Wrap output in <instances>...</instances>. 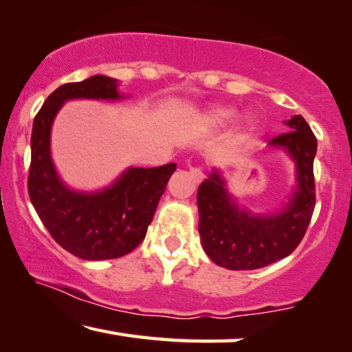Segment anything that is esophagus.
Returning a JSON list of instances; mask_svg holds the SVG:
<instances>
[{
	"label": "esophagus",
	"mask_w": 352,
	"mask_h": 352,
	"mask_svg": "<svg viewBox=\"0 0 352 352\" xmlns=\"http://www.w3.org/2000/svg\"><path fill=\"white\" fill-rule=\"evenodd\" d=\"M190 175L197 182H201L204 179V171L201 166H190Z\"/></svg>",
	"instance_id": "34e87169"
}]
</instances>
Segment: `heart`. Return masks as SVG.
Listing matches in <instances>:
<instances>
[{
    "instance_id": "b5f03b06",
    "label": "heart",
    "mask_w": 352,
    "mask_h": 352,
    "mask_svg": "<svg viewBox=\"0 0 352 352\" xmlns=\"http://www.w3.org/2000/svg\"><path fill=\"white\" fill-rule=\"evenodd\" d=\"M231 118V111L228 110H214L209 113V120L214 124H223Z\"/></svg>"
}]
</instances>
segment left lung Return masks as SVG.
Returning <instances> with one entry per match:
<instances>
[{
	"instance_id": "obj_1",
	"label": "left lung",
	"mask_w": 352,
	"mask_h": 352,
	"mask_svg": "<svg viewBox=\"0 0 352 352\" xmlns=\"http://www.w3.org/2000/svg\"><path fill=\"white\" fill-rule=\"evenodd\" d=\"M286 124L291 131L269 142L288 151L297 166L299 186L282 214L248 217L231 201L217 171L198 187V231L204 252L217 266L231 270L264 267L291 255L304 239L316 204L313 159L318 142L300 115Z\"/></svg>"
}]
</instances>
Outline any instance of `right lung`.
<instances>
[{"label": "right lung", "mask_w": 352, "mask_h": 352, "mask_svg": "<svg viewBox=\"0 0 352 352\" xmlns=\"http://www.w3.org/2000/svg\"><path fill=\"white\" fill-rule=\"evenodd\" d=\"M80 97L118 99L116 80L94 75L83 82L61 85L47 97L32 122L30 199L64 250L91 261L120 258L142 244L176 164L131 168L99 193L69 190L59 181L50 157V129L64 102Z\"/></svg>", "instance_id": "obj_1"}]
</instances>
